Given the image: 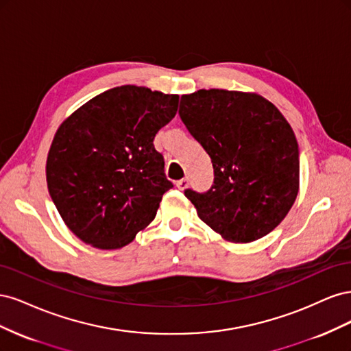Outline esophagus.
I'll return each mask as SVG.
<instances>
[{"label": "esophagus", "instance_id": "esophagus-1", "mask_svg": "<svg viewBox=\"0 0 351 351\" xmlns=\"http://www.w3.org/2000/svg\"><path fill=\"white\" fill-rule=\"evenodd\" d=\"M176 186H177V189H178V190H184V189L189 186V180H187V178L178 180V182L176 183Z\"/></svg>", "mask_w": 351, "mask_h": 351}]
</instances>
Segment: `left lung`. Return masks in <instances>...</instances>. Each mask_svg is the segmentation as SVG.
I'll use <instances>...</instances> for the list:
<instances>
[{
  "instance_id": "8db88e82",
  "label": "left lung",
  "mask_w": 351,
  "mask_h": 351,
  "mask_svg": "<svg viewBox=\"0 0 351 351\" xmlns=\"http://www.w3.org/2000/svg\"><path fill=\"white\" fill-rule=\"evenodd\" d=\"M178 114L214 167L209 190H184L199 218L230 241L267 236L299 192V145L290 124L259 95L224 89L183 95Z\"/></svg>"
}]
</instances>
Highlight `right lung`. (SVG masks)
Returning <instances> with one entry per match:
<instances>
[{"label":"right lung","mask_w":351,"mask_h":351,"mask_svg":"<svg viewBox=\"0 0 351 351\" xmlns=\"http://www.w3.org/2000/svg\"><path fill=\"white\" fill-rule=\"evenodd\" d=\"M178 95L132 84L105 90L60 125L47 159L52 202L67 227L98 249H119L156 215L174 184L154 139Z\"/></svg>","instance_id":"right-lung-1"}]
</instances>
